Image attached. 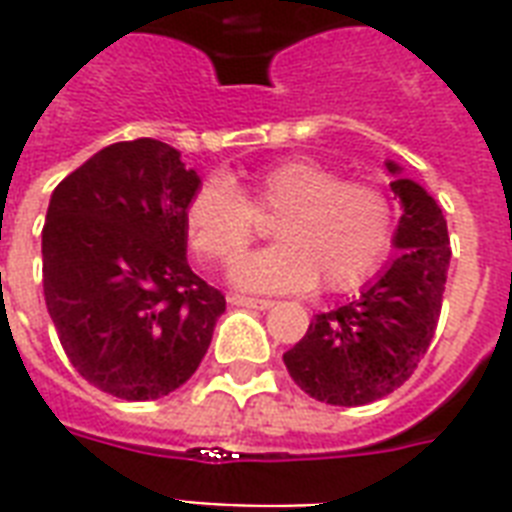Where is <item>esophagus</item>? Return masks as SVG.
Instances as JSON below:
<instances>
[{
  "label": "esophagus",
  "instance_id": "1",
  "mask_svg": "<svg viewBox=\"0 0 512 512\" xmlns=\"http://www.w3.org/2000/svg\"><path fill=\"white\" fill-rule=\"evenodd\" d=\"M228 303L239 305V308H255V311H268L273 308V300H263V297H244V295H231Z\"/></svg>",
  "mask_w": 512,
  "mask_h": 512
}]
</instances>
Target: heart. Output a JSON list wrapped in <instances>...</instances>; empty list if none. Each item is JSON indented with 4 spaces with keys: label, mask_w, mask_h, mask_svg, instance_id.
<instances>
[{
    "label": "heart",
    "mask_w": 512,
    "mask_h": 512,
    "mask_svg": "<svg viewBox=\"0 0 512 512\" xmlns=\"http://www.w3.org/2000/svg\"><path fill=\"white\" fill-rule=\"evenodd\" d=\"M257 215L276 217V247L236 265L249 292H348L364 284L396 239L393 201L380 185L345 180L316 159H287L252 175L249 193L228 177H207L185 207L193 249L212 263H236L257 236Z\"/></svg>",
    "instance_id": "obj_1"
}]
</instances>
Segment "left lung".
I'll list each match as a JSON object with an SVG mask.
<instances>
[{"instance_id":"left-lung-1","label":"left lung","mask_w":512,"mask_h":512,"mask_svg":"<svg viewBox=\"0 0 512 512\" xmlns=\"http://www.w3.org/2000/svg\"><path fill=\"white\" fill-rule=\"evenodd\" d=\"M388 172L398 167L388 162ZM401 199L398 257L335 311L319 313L305 337L284 353L289 377L316 401L364 406L401 388L436 335L446 273L449 231L441 207L406 177L390 183Z\"/></svg>"}]
</instances>
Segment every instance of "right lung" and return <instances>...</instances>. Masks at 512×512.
Returning a JSON list of instances; mask_svg holds the SVG:
<instances>
[{
  "instance_id": "obj_1",
  "label": "right lung",
  "mask_w": 512,
  "mask_h": 512,
  "mask_svg": "<svg viewBox=\"0 0 512 512\" xmlns=\"http://www.w3.org/2000/svg\"><path fill=\"white\" fill-rule=\"evenodd\" d=\"M199 183L180 151L138 138L98 151L52 191L44 303L68 361L103 393L162 398L207 353L225 297L185 260Z\"/></svg>"
}]
</instances>
